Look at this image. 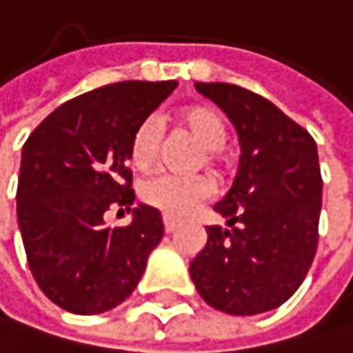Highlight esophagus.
I'll list each match as a JSON object with an SVG mask.
<instances>
[{
    "instance_id": "esophagus-1",
    "label": "esophagus",
    "mask_w": 353,
    "mask_h": 353,
    "mask_svg": "<svg viewBox=\"0 0 353 353\" xmlns=\"http://www.w3.org/2000/svg\"><path fill=\"white\" fill-rule=\"evenodd\" d=\"M163 223H165V231H167V234H171V231L178 229V219H173V216H169V214L163 216Z\"/></svg>"
}]
</instances>
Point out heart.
Segmentation results:
<instances>
[{
    "label": "heart",
    "mask_w": 353,
    "mask_h": 353,
    "mask_svg": "<svg viewBox=\"0 0 353 353\" xmlns=\"http://www.w3.org/2000/svg\"><path fill=\"white\" fill-rule=\"evenodd\" d=\"M178 124L192 137L201 152V161L210 169H219V150L227 141V126L219 111L205 105L186 107L178 113ZM159 150V130L154 122L145 119L137 126L130 139V163L137 169H145L154 163ZM210 194V184L201 175H154L141 186V197L145 203L159 208L167 214L182 216L190 212L201 199Z\"/></svg>",
    "instance_id": "1"
}]
</instances>
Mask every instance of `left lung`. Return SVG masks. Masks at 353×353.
<instances>
[{"mask_svg":"<svg viewBox=\"0 0 353 353\" xmlns=\"http://www.w3.org/2000/svg\"><path fill=\"white\" fill-rule=\"evenodd\" d=\"M240 139L238 175L205 227L208 242L190 261L199 296L229 315L281 307L302 285L317 250L321 173L313 137L259 94L229 83H197Z\"/></svg>","mask_w":353,"mask_h":353,"instance_id":"left-lung-1","label":"left lung"}]
</instances>
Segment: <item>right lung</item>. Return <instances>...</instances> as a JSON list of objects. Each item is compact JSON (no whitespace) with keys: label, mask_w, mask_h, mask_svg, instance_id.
<instances>
[{"label":"right lung","mask_w":353,"mask_h":353,"mask_svg":"<svg viewBox=\"0 0 353 353\" xmlns=\"http://www.w3.org/2000/svg\"><path fill=\"white\" fill-rule=\"evenodd\" d=\"M175 81H122L57 107L21 154L17 219L42 294L68 313L98 315L122 304L163 240L161 212L134 201L130 139L175 90ZM111 205L133 212L104 225Z\"/></svg>","instance_id":"1"}]
</instances>
